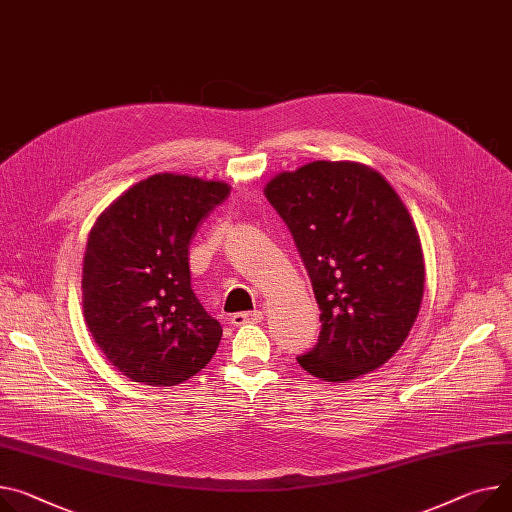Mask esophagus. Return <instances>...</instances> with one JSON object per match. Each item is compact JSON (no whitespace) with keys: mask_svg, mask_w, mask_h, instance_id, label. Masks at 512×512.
Wrapping results in <instances>:
<instances>
[{"mask_svg":"<svg viewBox=\"0 0 512 512\" xmlns=\"http://www.w3.org/2000/svg\"><path fill=\"white\" fill-rule=\"evenodd\" d=\"M264 318V313L260 309H254V311H240V313H233L231 316V324L233 326H244V324H256Z\"/></svg>","mask_w":512,"mask_h":512,"instance_id":"obj_1","label":"esophagus"}]
</instances>
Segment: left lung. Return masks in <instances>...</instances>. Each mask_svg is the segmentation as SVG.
<instances>
[{"label":"left lung","mask_w":512,"mask_h":512,"mask_svg":"<svg viewBox=\"0 0 512 512\" xmlns=\"http://www.w3.org/2000/svg\"><path fill=\"white\" fill-rule=\"evenodd\" d=\"M264 194L287 223L320 305L318 344L297 357L344 383L387 363L408 338L424 293L416 225L389 182L357 162H311Z\"/></svg>","instance_id":"obj_1"}]
</instances>
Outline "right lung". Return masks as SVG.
I'll return each instance as SVG.
<instances>
[{
    "mask_svg": "<svg viewBox=\"0 0 512 512\" xmlns=\"http://www.w3.org/2000/svg\"><path fill=\"white\" fill-rule=\"evenodd\" d=\"M227 194L225 182L155 174L96 219L84 256V318L129 379L178 385L213 359L223 330L190 287L188 246Z\"/></svg>",
    "mask_w": 512,
    "mask_h": 512,
    "instance_id": "1",
    "label": "right lung"
}]
</instances>
